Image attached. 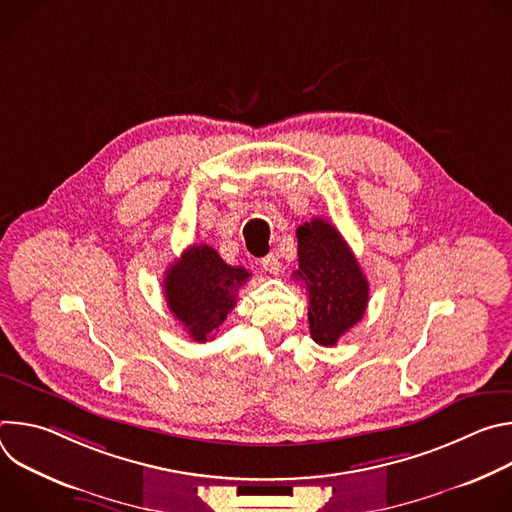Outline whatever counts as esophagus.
<instances>
[{
    "label": "esophagus",
    "instance_id": "34e87169",
    "mask_svg": "<svg viewBox=\"0 0 512 512\" xmlns=\"http://www.w3.org/2000/svg\"><path fill=\"white\" fill-rule=\"evenodd\" d=\"M261 267L267 271V273H271V275H277L279 271H281V265H279V259H277V255H267V257H263L261 259Z\"/></svg>",
    "mask_w": 512,
    "mask_h": 512
}]
</instances>
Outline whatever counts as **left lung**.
<instances>
[{"instance_id":"1","label":"left lung","mask_w":512,"mask_h":512,"mask_svg":"<svg viewBox=\"0 0 512 512\" xmlns=\"http://www.w3.org/2000/svg\"><path fill=\"white\" fill-rule=\"evenodd\" d=\"M296 279L308 289V322L320 346L336 342L362 320L369 304V281L338 229L314 218L298 227Z\"/></svg>"}]
</instances>
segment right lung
Masks as SVG:
<instances>
[{
	"mask_svg": "<svg viewBox=\"0 0 512 512\" xmlns=\"http://www.w3.org/2000/svg\"><path fill=\"white\" fill-rule=\"evenodd\" d=\"M249 277L245 267L225 263L210 245H192L168 267L164 298L190 338L206 342L235 308Z\"/></svg>",
	"mask_w": 512,
	"mask_h": 512,
	"instance_id": "obj_1",
	"label": "right lung"
}]
</instances>
